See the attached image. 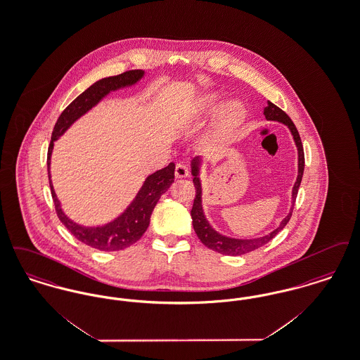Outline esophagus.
I'll use <instances>...</instances> for the list:
<instances>
[{
    "mask_svg": "<svg viewBox=\"0 0 360 360\" xmlns=\"http://www.w3.org/2000/svg\"><path fill=\"white\" fill-rule=\"evenodd\" d=\"M188 167L186 165H184V163H178L176 166H175V176L176 178H185V176H188Z\"/></svg>",
    "mask_w": 360,
    "mask_h": 360,
    "instance_id": "34e87169",
    "label": "esophagus"
}]
</instances>
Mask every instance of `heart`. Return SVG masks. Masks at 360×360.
Returning a JSON list of instances; mask_svg holds the SVG:
<instances>
[{
    "instance_id": "obj_1",
    "label": "heart",
    "mask_w": 360,
    "mask_h": 360,
    "mask_svg": "<svg viewBox=\"0 0 360 360\" xmlns=\"http://www.w3.org/2000/svg\"><path fill=\"white\" fill-rule=\"evenodd\" d=\"M221 103L220 96L214 94V93H209L200 98V110L206 115L214 113L217 110V108ZM245 116V109L239 101H231V103L224 105L223 110L220 113V120H219V127L228 131V129H233L239 125Z\"/></svg>"
}]
</instances>
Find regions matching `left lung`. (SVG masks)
<instances>
[{
  "instance_id": "obj_1",
  "label": "left lung",
  "mask_w": 360,
  "mask_h": 360,
  "mask_svg": "<svg viewBox=\"0 0 360 360\" xmlns=\"http://www.w3.org/2000/svg\"><path fill=\"white\" fill-rule=\"evenodd\" d=\"M264 116L267 120L278 121L282 122L285 125H288V128L290 129L292 139L295 141L297 150H298V175H297V181L292 186L291 191V207L289 214L281 221L279 226L274 229L273 232H270L266 236L257 238V239H235V238H228L224 236L221 233H219L216 229L212 228V225L206 220L205 213H204V207H202V185H201V179H200V167H201V158L195 156L191 160V175H193V182H194V188H195V198H194V204L191 207V219H193V228L198 236V239L202 241V244L206 245L207 248L223 254V255H231V257H238L243 255L247 252H251L254 250H257L259 247L267 244L270 240L276 236L290 220L291 213L294 209V202L297 198V193L302 181V175H304V167H305V155H304V147L301 143V137L300 134L294 125V122L291 121L290 117L276 105L273 103H267V106L264 108Z\"/></svg>"
}]
</instances>
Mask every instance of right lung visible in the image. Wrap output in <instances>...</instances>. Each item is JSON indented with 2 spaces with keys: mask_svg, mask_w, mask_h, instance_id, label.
Returning <instances> with one entry per match:
<instances>
[{
  "mask_svg": "<svg viewBox=\"0 0 360 360\" xmlns=\"http://www.w3.org/2000/svg\"><path fill=\"white\" fill-rule=\"evenodd\" d=\"M143 77H144L143 70H131L119 75L108 77L97 81L89 89H86L82 94H79L62 112L52 131L51 143H50L49 155H47V167H49V179H50L52 200H53L56 214L62 224L71 232L72 236L85 243L86 245L100 251H120L132 245L143 236V233L147 231L150 225V217L153 214L155 205L158 204L162 194H165L174 182L175 165L172 162L167 167L148 175L143 186L139 190L135 200L113 221L100 225V226H84V225L74 223L65 214L52 186L50 166H51L53 141L62 136L75 121L78 120L81 116H84L86 112H89L93 106L100 103L110 91L135 85Z\"/></svg>",
  "mask_w": 360,
  "mask_h": 360,
  "instance_id": "add662e5",
  "label": "right lung"
}]
</instances>
